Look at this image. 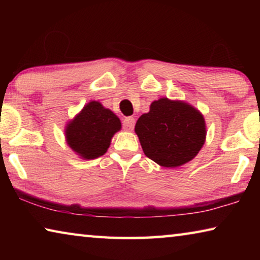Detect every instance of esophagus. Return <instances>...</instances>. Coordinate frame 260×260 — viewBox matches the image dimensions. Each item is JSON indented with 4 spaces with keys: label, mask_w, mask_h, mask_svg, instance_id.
<instances>
[{
    "label": "esophagus",
    "mask_w": 260,
    "mask_h": 260,
    "mask_svg": "<svg viewBox=\"0 0 260 260\" xmlns=\"http://www.w3.org/2000/svg\"><path fill=\"white\" fill-rule=\"evenodd\" d=\"M135 126V119L133 117H126L124 120H122V128L125 131H133Z\"/></svg>",
    "instance_id": "obj_1"
}]
</instances>
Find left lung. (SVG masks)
Segmentation results:
<instances>
[{
  "label": "left lung",
  "instance_id": "8db88e82",
  "mask_svg": "<svg viewBox=\"0 0 260 260\" xmlns=\"http://www.w3.org/2000/svg\"><path fill=\"white\" fill-rule=\"evenodd\" d=\"M144 155L164 167H178L190 161L205 142V121L202 113L184 102L160 99L150 111L136 121Z\"/></svg>",
  "mask_w": 260,
  "mask_h": 260
}]
</instances>
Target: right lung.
<instances>
[{
	"label": "right lung",
	"mask_w": 260,
	"mask_h": 260,
	"mask_svg": "<svg viewBox=\"0 0 260 260\" xmlns=\"http://www.w3.org/2000/svg\"><path fill=\"white\" fill-rule=\"evenodd\" d=\"M121 128L119 118L102 104L91 101L68 125V144L85 159L107 152L113 134Z\"/></svg>",
	"instance_id": "1"
}]
</instances>
